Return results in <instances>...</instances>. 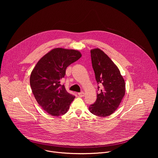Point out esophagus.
I'll return each mask as SVG.
<instances>
[{
  "label": "esophagus",
  "instance_id": "1",
  "mask_svg": "<svg viewBox=\"0 0 158 158\" xmlns=\"http://www.w3.org/2000/svg\"><path fill=\"white\" fill-rule=\"evenodd\" d=\"M78 95L80 96V97H83L84 96V93L83 91L81 92V93H78Z\"/></svg>",
  "mask_w": 158,
  "mask_h": 158
}]
</instances>
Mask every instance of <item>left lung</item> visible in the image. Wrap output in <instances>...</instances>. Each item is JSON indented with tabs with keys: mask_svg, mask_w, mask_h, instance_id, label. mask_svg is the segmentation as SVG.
Returning <instances> with one entry per match:
<instances>
[{
	"mask_svg": "<svg viewBox=\"0 0 158 158\" xmlns=\"http://www.w3.org/2000/svg\"><path fill=\"white\" fill-rule=\"evenodd\" d=\"M92 65L96 80L100 84L96 102L90 105L89 111L106 117L116 110L125 95V82L116 65L101 49L91 51Z\"/></svg>",
	"mask_w": 158,
	"mask_h": 158,
	"instance_id": "1",
	"label": "left lung"
}]
</instances>
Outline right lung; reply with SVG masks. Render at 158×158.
I'll use <instances>...</instances> for the list:
<instances>
[{
  "mask_svg": "<svg viewBox=\"0 0 158 158\" xmlns=\"http://www.w3.org/2000/svg\"><path fill=\"white\" fill-rule=\"evenodd\" d=\"M82 56L77 50L55 48L37 63L30 77L32 93L39 106L48 114L59 116L65 114L75 96L67 92L61 79L65 70Z\"/></svg>",
  "mask_w": 158,
  "mask_h": 158,
  "instance_id": "1",
  "label": "right lung"
}]
</instances>
